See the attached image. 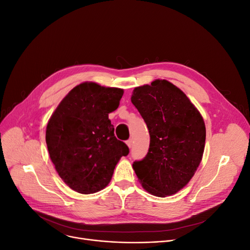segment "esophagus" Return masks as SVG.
Listing matches in <instances>:
<instances>
[{
  "label": "esophagus",
  "mask_w": 250,
  "mask_h": 250,
  "mask_svg": "<svg viewBox=\"0 0 250 250\" xmlns=\"http://www.w3.org/2000/svg\"><path fill=\"white\" fill-rule=\"evenodd\" d=\"M125 143H126V145H127L128 148H132V146H133V140L132 139H128Z\"/></svg>",
  "instance_id": "34e87169"
}]
</instances>
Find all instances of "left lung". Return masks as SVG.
<instances>
[{"label": "left lung", "instance_id": "1", "mask_svg": "<svg viewBox=\"0 0 250 250\" xmlns=\"http://www.w3.org/2000/svg\"><path fill=\"white\" fill-rule=\"evenodd\" d=\"M145 121L150 148L133 168L143 188L165 198L185 188L198 169L205 150L204 118L188 97L167 80L136 87L130 97Z\"/></svg>", "mask_w": 250, "mask_h": 250}]
</instances>
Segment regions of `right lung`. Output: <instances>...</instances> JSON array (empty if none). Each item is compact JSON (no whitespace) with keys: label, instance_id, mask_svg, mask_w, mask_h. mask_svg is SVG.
<instances>
[{"label":"right lung","instance_id":"add662e5","mask_svg":"<svg viewBox=\"0 0 250 250\" xmlns=\"http://www.w3.org/2000/svg\"><path fill=\"white\" fill-rule=\"evenodd\" d=\"M123 95L121 88L84 82L65 95L49 118L45 141L50 160L65 185L79 193L106 188L116 164L129 152L115 138L108 118Z\"/></svg>","mask_w":250,"mask_h":250}]
</instances>
